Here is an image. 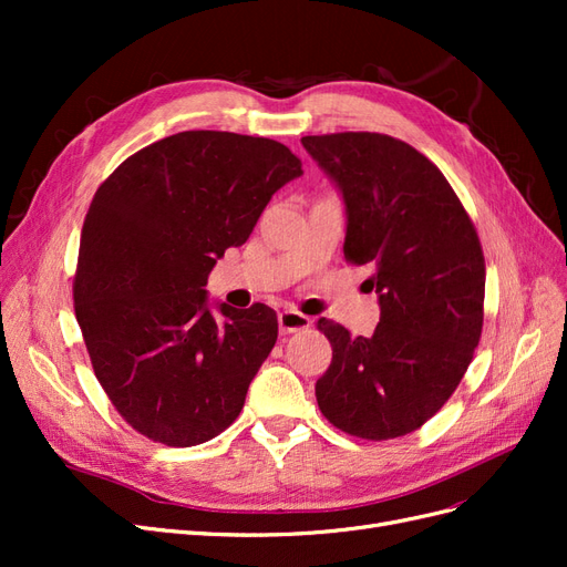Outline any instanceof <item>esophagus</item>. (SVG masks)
I'll return each instance as SVG.
<instances>
[{"label": "esophagus", "mask_w": 567, "mask_h": 567, "mask_svg": "<svg viewBox=\"0 0 567 567\" xmlns=\"http://www.w3.org/2000/svg\"><path fill=\"white\" fill-rule=\"evenodd\" d=\"M310 326H312V319L305 317L298 310H284V312H279V329H281L284 336L305 331V329H310Z\"/></svg>", "instance_id": "esophagus-1"}]
</instances>
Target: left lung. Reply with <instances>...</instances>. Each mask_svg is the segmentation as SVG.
<instances>
[{
	"mask_svg": "<svg viewBox=\"0 0 567 567\" xmlns=\"http://www.w3.org/2000/svg\"><path fill=\"white\" fill-rule=\"evenodd\" d=\"M302 146L346 200V260L371 265L381 305L369 338L319 319L333 359L317 404L354 437L414 433L452 398L483 333L477 231L437 165L394 136L338 132Z\"/></svg>",
	"mask_w": 567,
	"mask_h": 567,
	"instance_id": "obj_1",
	"label": "left lung"
}]
</instances>
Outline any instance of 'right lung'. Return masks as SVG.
<instances>
[{"label":"right lung","instance_id":"obj_1","mask_svg":"<svg viewBox=\"0 0 567 567\" xmlns=\"http://www.w3.org/2000/svg\"><path fill=\"white\" fill-rule=\"evenodd\" d=\"M300 175V158L279 142L192 130L136 151L96 188L75 317L101 388L136 433L194 447L241 414L277 342V312L262 302L213 312L203 286Z\"/></svg>","mask_w":567,"mask_h":567}]
</instances>
